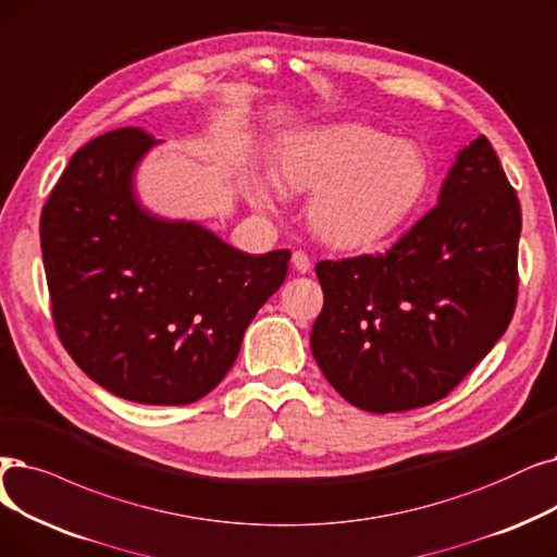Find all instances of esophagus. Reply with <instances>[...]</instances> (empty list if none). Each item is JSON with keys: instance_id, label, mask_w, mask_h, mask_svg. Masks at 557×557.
<instances>
[{"instance_id": "34e87169", "label": "esophagus", "mask_w": 557, "mask_h": 557, "mask_svg": "<svg viewBox=\"0 0 557 557\" xmlns=\"http://www.w3.org/2000/svg\"><path fill=\"white\" fill-rule=\"evenodd\" d=\"M292 263H294V269H296L298 273H307V271L311 269V259H309V255L302 252V250H296V252H294Z\"/></svg>"}]
</instances>
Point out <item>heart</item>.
I'll return each mask as SVG.
<instances>
[{"instance_id": "1", "label": "heart", "mask_w": 557, "mask_h": 557, "mask_svg": "<svg viewBox=\"0 0 557 557\" xmlns=\"http://www.w3.org/2000/svg\"><path fill=\"white\" fill-rule=\"evenodd\" d=\"M277 180L292 190H317L309 221L336 250H367L396 234L423 202L430 161L417 143L361 123L309 127L286 136L275 157ZM255 205L271 190L252 182Z\"/></svg>"}]
</instances>
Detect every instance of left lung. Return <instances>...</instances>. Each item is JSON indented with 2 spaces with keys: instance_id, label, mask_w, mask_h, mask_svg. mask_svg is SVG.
Instances as JSON below:
<instances>
[{
  "instance_id": "8db88e82",
  "label": "left lung",
  "mask_w": 557,
  "mask_h": 557,
  "mask_svg": "<svg viewBox=\"0 0 557 557\" xmlns=\"http://www.w3.org/2000/svg\"><path fill=\"white\" fill-rule=\"evenodd\" d=\"M521 207L485 136L440 205L386 252L319 261L311 352L348 403L386 414L448 396L512 321Z\"/></svg>"
}]
</instances>
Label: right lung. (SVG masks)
Returning a JSON list of instances; mask_svg holds the SVG:
<instances>
[{"label": "right lung", "instance_id": "1", "mask_svg": "<svg viewBox=\"0 0 557 557\" xmlns=\"http://www.w3.org/2000/svg\"><path fill=\"white\" fill-rule=\"evenodd\" d=\"M157 143L123 127L72 154L42 207L40 248L54 325L77 367L125 400L186 405L227 375L292 252L246 255L145 209L134 173Z\"/></svg>", "mask_w": 557, "mask_h": 557}]
</instances>
